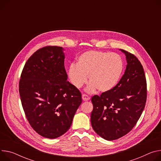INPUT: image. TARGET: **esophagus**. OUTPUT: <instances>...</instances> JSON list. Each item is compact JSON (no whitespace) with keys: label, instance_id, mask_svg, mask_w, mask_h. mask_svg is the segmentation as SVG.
I'll use <instances>...</instances> for the list:
<instances>
[{"label":"esophagus","instance_id":"1","mask_svg":"<svg viewBox=\"0 0 161 161\" xmlns=\"http://www.w3.org/2000/svg\"><path fill=\"white\" fill-rule=\"evenodd\" d=\"M82 99L83 101H89L90 99V97L87 96L86 94H82Z\"/></svg>","mask_w":161,"mask_h":161}]
</instances>
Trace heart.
Returning <instances> with one entry per match:
<instances>
[{"label": "heart", "instance_id": "1", "mask_svg": "<svg viewBox=\"0 0 161 161\" xmlns=\"http://www.w3.org/2000/svg\"><path fill=\"white\" fill-rule=\"evenodd\" d=\"M121 57L116 53L99 51H89L81 54L77 64H72L69 69V77L76 88H80L89 79L90 92L96 89L107 92L118 83L123 71Z\"/></svg>", "mask_w": 161, "mask_h": 161}]
</instances>
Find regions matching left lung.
<instances>
[{
  "label": "left lung",
  "mask_w": 161,
  "mask_h": 161,
  "mask_svg": "<svg viewBox=\"0 0 161 161\" xmlns=\"http://www.w3.org/2000/svg\"><path fill=\"white\" fill-rule=\"evenodd\" d=\"M121 51L127 61L121 79L113 89L91 98L92 126L96 134L108 141L118 139L132 130L143 112L147 97L142 65L135 55Z\"/></svg>",
  "instance_id": "8db88e82"
}]
</instances>
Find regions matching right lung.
I'll list each match as a JSON object with an SVG mask.
<instances>
[{
    "label": "right lung",
    "instance_id": "1",
    "mask_svg": "<svg viewBox=\"0 0 161 161\" xmlns=\"http://www.w3.org/2000/svg\"><path fill=\"white\" fill-rule=\"evenodd\" d=\"M63 48L48 46L31 56L19 81L26 118L42 137L55 139L70 128L82 102L81 94L67 81Z\"/></svg>",
    "mask_w": 161,
    "mask_h": 161
}]
</instances>
